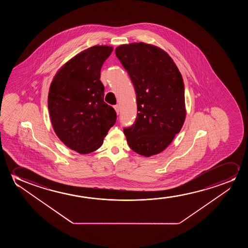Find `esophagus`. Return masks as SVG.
<instances>
[{
  "instance_id": "esophagus-1",
  "label": "esophagus",
  "mask_w": 248,
  "mask_h": 248,
  "mask_svg": "<svg viewBox=\"0 0 248 248\" xmlns=\"http://www.w3.org/2000/svg\"><path fill=\"white\" fill-rule=\"evenodd\" d=\"M114 109H115L116 112H117V114H119V111H120V109H119V105L114 106Z\"/></svg>"
}]
</instances>
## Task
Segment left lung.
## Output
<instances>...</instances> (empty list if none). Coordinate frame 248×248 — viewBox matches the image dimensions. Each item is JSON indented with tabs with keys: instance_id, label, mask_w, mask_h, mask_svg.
Wrapping results in <instances>:
<instances>
[{
	"instance_id": "left-lung-1",
	"label": "left lung",
	"mask_w": 248,
	"mask_h": 248,
	"mask_svg": "<svg viewBox=\"0 0 248 248\" xmlns=\"http://www.w3.org/2000/svg\"><path fill=\"white\" fill-rule=\"evenodd\" d=\"M115 53L136 93V121L124 129L128 144L141 156L156 155L173 141L186 119L181 74L166 51L153 45H121Z\"/></svg>"
}]
</instances>
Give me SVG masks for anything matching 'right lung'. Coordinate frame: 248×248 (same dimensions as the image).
Wrapping results in <instances>:
<instances>
[{
    "mask_svg": "<svg viewBox=\"0 0 248 248\" xmlns=\"http://www.w3.org/2000/svg\"><path fill=\"white\" fill-rule=\"evenodd\" d=\"M110 46H94L62 67L51 82L48 109L56 135L80 154L98 149L115 124L114 109L104 102L101 68L112 53Z\"/></svg>",
    "mask_w": 248,
    "mask_h": 248,
    "instance_id": "add662e5",
    "label": "right lung"
}]
</instances>
